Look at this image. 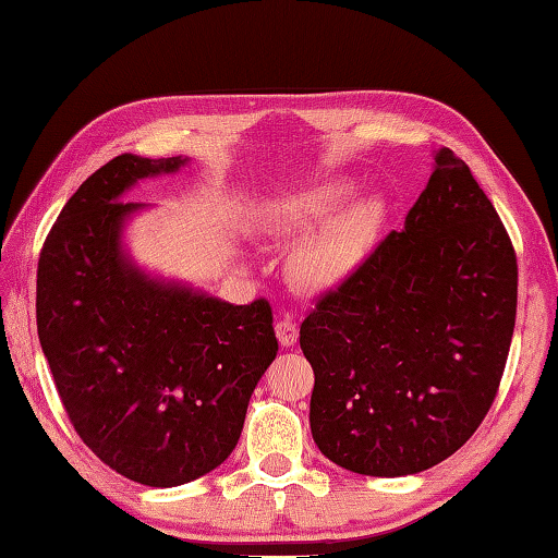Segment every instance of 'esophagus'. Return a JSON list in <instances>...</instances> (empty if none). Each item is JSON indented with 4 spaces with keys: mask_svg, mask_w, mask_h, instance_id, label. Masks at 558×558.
Instances as JSON below:
<instances>
[{
    "mask_svg": "<svg viewBox=\"0 0 558 558\" xmlns=\"http://www.w3.org/2000/svg\"><path fill=\"white\" fill-rule=\"evenodd\" d=\"M277 338L283 347H293L299 338V325L293 323L291 318H283L277 323Z\"/></svg>",
    "mask_w": 558,
    "mask_h": 558,
    "instance_id": "obj_1",
    "label": "esophagus"
}]
</instances>
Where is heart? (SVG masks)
<instances>
[{
  "label": "heart",
  "mask_w": 558,
  "mask_h": 558,
  "mask_svg": "<svg viewBox=\"0 0 558 558\" xmlns=\"http://www.w3.org/2000/svg\"><path fill=\"white\" fill-rule=\"evenodd\" d=\"M350 189L344 184H320L306 192L277 198L267 206L262 226L277 238H293L318 226L338 208ZM384 218V206L364 198L303 243L291 259V277L306 291H328L352 275L369 250Z\"/></svg>",
  "instance_id": "heart-1"
}]
</instances>
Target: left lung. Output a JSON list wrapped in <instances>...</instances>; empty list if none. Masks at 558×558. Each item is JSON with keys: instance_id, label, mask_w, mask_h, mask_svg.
Wrapping results in <instances>:
<instances>
[{"instance_id": "left-lung-1", "label": "left lung", "mask_w": 558, "mask_h": 558, "mask_svg": "<svg viewBox=\"0 0 558 558\" xmlns=\"http://www.w3.org/2000/svg\"><path fill=\"white\" fill-rule=\"evenodd\" d=\"M425 192L301 323L311 433L335 464L408 476L469 442L498 396L518 255L469 165L442 148Z\"/></svg>"}]
</instances>
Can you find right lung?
<instances>
[{"mask_svg": "<svg viewBox=\"0 0 558 558\" xmlns=\"http://www.w3.org/2000/svg\"><path fill=\"white\" fill-rule=\"evenodd\" d=\"M182 157L119 155L82 182L40 247L38 340L62 408L104 464L170 488L223 464L250 396L279 352L271 306H233L133 269L121 194Z\"/></svg>", "mask_w": 558, "mask_h": 558, "instance_id": "obj_1", "label": "right lung"}]
</instances>
